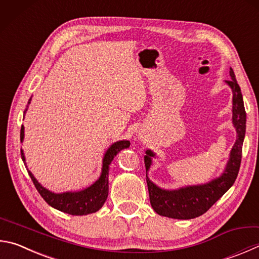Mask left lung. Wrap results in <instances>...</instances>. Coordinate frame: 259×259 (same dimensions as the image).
I'll use <instances>...</instances> for the list:
<instances>
[{"label": "left lung", "mask_w": 259, "mask_h": 259, "mask_svg": "<svg viewBox=\"0 0 259 259\" xmlns=\"http://www.w3.org/2000/svg\"><path fill=\"white\" fill-rule=\"evenodd\" d=\"M230 80H225L232 89V123L237 131V140L230 153L224 172L219 178L204 185L182 187L177 190H165L149 180L147 172L152 165L155 154L146 150L145 166L149 200L153 209L158 215L178 220H190L206 213L236 181L240 168L242 144L246 134V111H244L241 89L237 82L232 68H230Z\"/></svg>", "instance_id": "obj_1"}]
</instances>
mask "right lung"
I'll return each instance as SVG.
<instances>
[{
    "instance_id": "add662e5",
    "label": "right lung",
    "mask_w": 259,
    "mask_h": 259,
    "mask_svg": "<svg viewBox=\"0 0 259 259\" xmlns=\"http://www.w3.org/2000/svg\"><path fill=\"white\" fill-rule=\"evenodd\" d=\"M30 101L31 98L28 101V105L30 104ZM26 111L27 109L23 113H26ZM23 137H25V128H23V125H21V143L23 142ZM129 146V140H120V142L112 144L104 154V157H103L101 177L98 178V180L94 182L91 187H88L86 189L80 191H68L62 192V194H55V192H52L41 186L29 170H28V175L30 176L37 191L39 192L40 196L43 197V199L50 206H52V207L63 211V213H68L70 215L92 214L102 208V206L104 205L107 198V195H109V168L111 162L113 161V158L116 156V154L119 153L120 150L128 148ZM21 157L22 161L26 163V158L25 155H23L22 149Z\"/></svg>"
}]
</instances>
